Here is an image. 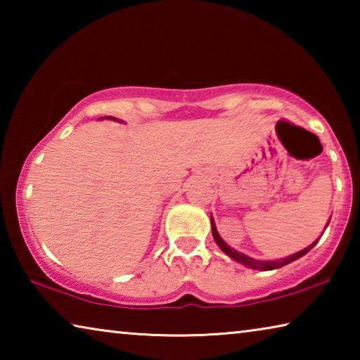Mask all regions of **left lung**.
<instances>
[{"label": "left lung", "mask_w": 360, "mask_h": 360, "mask_svg": "<svg viewBox=\"0 0 360 360\" xmlns=\"http://www.w3.org/2000/svg\"><path fill=\"white\" fill-rule=\"evenodd\" d=\"M330 222V221H328ZM328 225V224H327ZM211 227H212V236H214V240H216V243H217V246L222 249V251L227 254V255H230L231 259H235L236 262H241V264H245V265H248V266H251V268H254V270H275V268H279V266H284V265H288V264H290V262H294V260H297V259H300L302 255H304L307 254L309 249H313L314 246H316V243H318L319 240H316L311 246H308V248H304L303 251H300V252H297V254H294V255H290V257H285V259H283V260H270V262H262V260H255V259H251V257H248V255H245V254H241V252H238V251H235L233 248H230L227 243H225L222 238H221V235L217 233V229H216V224H214V219H212V216H211ZM327 229V227H326Z\"/></svg>", "instance_id": "left-lung-1"}]
</instances>
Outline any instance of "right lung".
<instances>
[{
	"label": "right lung",
	"mask_w": 360,
	"mask_h": 360,
	"mask_svg": "<svg viewBox=\"0 0 360 360\" xmlns=\"http://www.w3.org/2000/svg\"><path fill=\"white\" fill-rule=\"evenodd\" d=\"M108 119H115V117H111V115H108Z\"/></svg>",
	"instance_id": "obj_1"
}]
</instances>
